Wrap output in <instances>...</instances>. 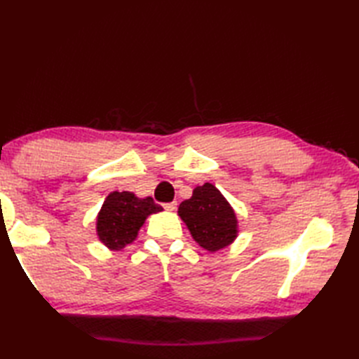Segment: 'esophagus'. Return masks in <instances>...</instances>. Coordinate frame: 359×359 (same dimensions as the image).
Segmentation results:
<instances>
[{
	"mask_svg": "<svg viewBox=\"0 0 359 359\" xmlns=\"http://www.w3.org/2000/svg\"><path fill=\"white\" fill-rule=\"evenodd\" d=\"M175 208H177V203H175V202L165 203V210L166 211H175Z\"/></svg>",
	"mask_w": 359,
	"mask_h": 359,
	"instance_id": "34e87169",
	"label": "esophagus"
}]
</instances>
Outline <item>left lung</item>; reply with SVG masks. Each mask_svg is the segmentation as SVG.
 I'll return each mask as SVG.
<instances>
[{"mask_svg":"<svg viewBox=\"0 0 359 359\" xmlns=\"http://www.w3.org/2000/svg\"><path fill=\"white\" fill-rule=\"evenodd\" d=\"M177 215L199 245L216 253L236 241L238 216L224 194L212 184L196 187L193 196L180 203Z\"/></svg>","mask_w":359,"mask_h":359,"instance_id":"obj_1","label":"left lung"}]
</instances>
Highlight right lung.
<instances>
[{
  "mask_svg": "<svg viewBox=\"0 0 359 359\" xmlns=\"http://www.w3.org/2000/svg\"><path fill=\"white\" fill-rule=\"evenodd\" d=\"M163 211L152 197H137L131 191H112L97 215V238L104 247L120 251L137 239L148 216Z\"/></svg>",
  "mask_w": 359,
  "mask_h": 359,
  "instance_id": "obj_1",
  "label": "right lung"
}]
</instances>
